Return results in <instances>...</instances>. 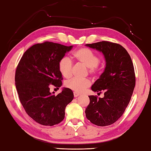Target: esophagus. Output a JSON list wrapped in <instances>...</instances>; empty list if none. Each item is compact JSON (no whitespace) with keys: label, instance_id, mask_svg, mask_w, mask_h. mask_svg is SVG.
I'll list each match as a JSON object with an SVG mask.
<instances>
[{"label":"esophagus","instance_id":"obj_1","mask_svg":"<svg viewBox=\"0 0 151 151\" xmlns=\"http://www.w3.org/2000/svg\"><path fill=\"white\" fill-rule=\"evenodd\" d=\"M80 93H76V92H74V96L75 97H78V96H80Z\"/></svg>","mask_w":151,"mask_h":151}]
</instances>
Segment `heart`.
Listing matches in <instances>:
<instances>
[{"label": "heart", "mask_w": 151, "mask_h": 151, "mask_svg": "<svg viewBox=\"0 0 151 151\" xmlns=\"http://www.w3.org/2000/svg\"><path fill=\"white\" fill-rule=\"evenodd\" d=\"M74 56L79 63L88 68L89 73L96 74V67L100 62V58L91 50L87 48H81L75 51ZM58 69L61 75L65 78H69L72 75L73 62L70 57L65 56L60 60L58 63ZM91 85L88 79L71 78L66 81L65 86L77 93H81Z\"/></svg>", "instance_id": "1"}]
</instances>
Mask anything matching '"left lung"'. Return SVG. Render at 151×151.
I'll list each match as a JSON object with an SVG mask.
<instances>
[{
	"instance_id": "obj_1",
	"label": "left lung",
	"mask_w": 151,
	"mask_h": 151,
	"mask_svg": "<svg viewBox=\"0 0 151 151\" xmlns=\"http://www.w3.org/2000/svg\"><path fill=\"white\" fill-rule=\"evenodd\" d=\"M102 52L106 66L91 90L104 92L103 98L89 96L86 116L92 123L104 127L115 122L131 101L135 86V74L131 58L124 47L116 43L102 41L85 45Z\"/></svg>"
}]
</instances>
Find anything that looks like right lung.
<instances>
[{
    "label": "right lung",
    "mask_w": 151,
    "mask_h": 151,
    "mask_svg": "<svg viewBox=\"0 0 151 151\" xmlns=\"http://www.w3.org/2000/svg\"><path fill=\"white\" fill-rule=\"evenodd\" d=\"M73 46L45 42L24 53L15 73V85L20 103L28 115L38 123L53 126L65 118V108L74 98L73 92L63 88L55 95L50 85L62 86L58 63Z\"/></svg>",
    "instance_id": "obj_1"
}]
</instances>
